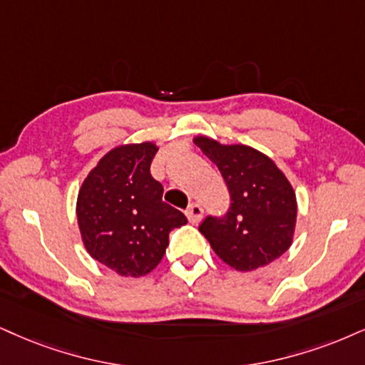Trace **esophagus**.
Instances as JSON below:
<instances>
[{"mask_svg": "<svg viewBox=\"0 0 365 365\" xmlns=\"http://www.w3.org/2000/svg\"><path fill=\"white\" fill-rule=\"evenodd\" d=\"M186 217H187V220H190V223H192V225L200 223L201 218H203V208H201V205L191 203L190 206H187Z\"/></svg>", "mask_w": 365, "mask_h": 365, "instance_id": "34e87169", "label": "esophagus"}]
</instances>
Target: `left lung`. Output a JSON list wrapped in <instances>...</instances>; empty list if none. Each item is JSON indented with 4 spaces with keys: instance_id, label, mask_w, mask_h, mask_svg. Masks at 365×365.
Returning <instances> with one entry per match:
<instances>
[{
    "instance_id": "8db88e82",
    "label": "left lung",
    "mask_w": 365,
    "mask_h": 365,
    "mask_svg": "<svg viewBox=\"0 0 365 365\" xmlns=\"http://www.w3.org/2000/svg\"><path fill=\"white\" fill-rule=\"evenodd\" d=\"M192 142L217 165L232 197L227 217H208L200 227L215 254L244 272L281 257L294 240L298 218L286 174L271 157L244 143H220L206 135Z\"/></svg>"
}]
</instances>
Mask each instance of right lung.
<instances>
[{"instance_id": "1", "label": "right lung", "mask_w": 365, "mask_h": 365, "mask_svg": "<svg viewBox=\"0 0 365 365\" xmlns=\"http://www.w3.org/2000/svg\"><path fill=\"white\" fill-rule=\"evenodd\" d=\"M159 147L123 143L108 150L84 178L76 215L84 249L125 277H142L160 264L169 232L187 223L162 201L164 187L150 174Z\"/></svg>"}]
</instances>
